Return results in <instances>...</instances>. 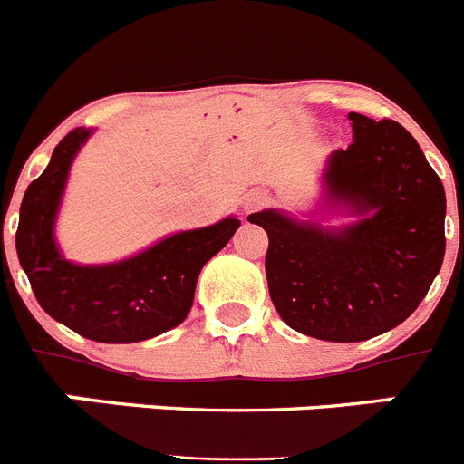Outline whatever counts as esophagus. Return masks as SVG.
Listing matches in <instances>:
<instances>
[{"label": "esophagus", "mask_w": 464, "mask_h": 464, "mask_svg": "<svg viewBox=\"0 0 464 464\" xmlns=\"http://www.w3.org/2000/svg\"><path fill=\"white\" fill-rule=\"evenodd\" d=\"M267 202H269V197L265 195V192L256 190V192H251V195L246 197L244 207H246V211L251 213V211H260V208H265V207H267Z\"/></svg>", "instance_id": "34e87169"}]
</instances>
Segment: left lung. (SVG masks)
Masks as SVG:
<instances>
[{
	"label": "left lung",
	"instance_id": "obj_1",
	"mask_svg": "<svg viewBox=\"0 0 464 464\" xmlns=\"http://www.w3.org/2000/svg\"><path fill=\"white\" fill-rule=\"evenodd\" d=\"M353 141L332 153L330 199L370 213L342 232L276 211L265 227L269 297L293 330L323 342H364L418 309L444 262L446 195L416 139L400 122L348 113Z\"/></svg>",
	"mask_w": 464,
	"mask_h": 464
}]
</instances>
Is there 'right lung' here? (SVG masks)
<instances>
[{"label":"right lung","instance_id":"right-lung-1","mask_svg":"<svg viewBox=\"0 0 464 464\" xmlns=\"http://www.w3.org/2000/svg\"><path fill=\"white\" fill-rule=\"evenodd\" d=\"M88 134L83 127L72 130L55 146L46 171L24 190L15 251L36 302L51 318L92 342H143L186 321L197 276L232 239L239 220L181 232L118 265L79 267L63 260L53 220L69 165Z\"/></svg>","mask_w":464,"mask_h":464}]
</instances>
